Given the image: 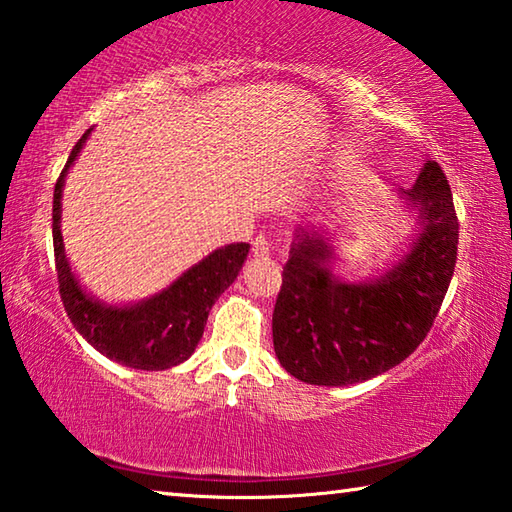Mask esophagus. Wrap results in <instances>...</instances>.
I'll use <instances>...</instances> for the list:
<instances>
[{
  "instance_id": "1",
  "label": "esophagus",
  "mask_w": 512,
  "mask_h": 512,
  "mask_svg": "<svg viewBox=\"0 0 512 512\" xmlns=\"http://www.w3.org/2000/svg\"><path fill=\"white\" fill-rule=\"evenodd\" d=\"M269 252H272V245H269V240L263 234H258L254 238V243H252V254L256 258H267Z\"/></svg>"
}]
</instances>
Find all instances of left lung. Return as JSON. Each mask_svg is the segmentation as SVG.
<instances>
[{
  "instance_id": "left-lung-1",
  "label": "left lung",
  "mask_w": 512,
  "mask_h": 512,
  "mask_svg": "<svg viewBox=\"0 0 512 512\" xmlns=\"http://www.w3.org/2000/svg\"><path fill=\"white\" fill-rule=\"evenodd\" d=\"M397 196L412 211L414 234L379 276L347 281L334 272L339 240L312 225L294 231L272 334L278 361L298 381L339 388L374 379L430 332L455 272V205L430 158Z\"/></svg>"
}]
</instances>
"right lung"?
Returning <instances> with one entry per match:
<instances>
[{"instance_id": "add662e5", "label": "right lung", "mask_w": 512, "mask_h": 512, "mask_svg": "<svg viewBox=\"0 0 512 512\" xmlns=\"http://www.w3.org/2000/svg\"><path fill=\"white\" fill-rule=\"evenodd\" d=\"M89 129L75 144L53 191V247L64 310L86 343L106 359L133 370L160 372L185 363L198 347L207 316L218 296L236 281L249 245L218 247L158 294L131 303H106L86 289L66 258L62 236L64 182L80 156Z\"/></svg>"}]
</instances>
